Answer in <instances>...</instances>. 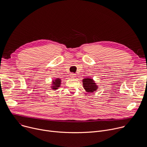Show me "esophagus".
<instances>
[{"label": "esophagus", "mask_w": 147, "mask_h": 147, "mask_svg": "<svg viewBox=\"0 0 147 147\" xmlns=\"http://www.w3.org/2000/svg\"><path fill=\"white\" fill-rule=\"evenodd\" d=\"M70 77L71 78H75L76 77V74L74 73L70 74Z\"/></svg>", "instance_id": "esophagus-1"}]
</instances>
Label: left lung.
<instances>
[{
    "label": "left lung",
    "mask_w": 147,
    "mask_h": 147,
    "mask_svg": "<svg viewBox=\"0 0 147 147\" xmlns=\"http://www.w3.org/2000/svg\"><path fill=\"white\" fill-rule=\"evenodd\" d=\"M82 82L83 88L86 92L92 93L98 88V86L97 85L95 81L91 77L83 78Z\"/></svg>",
    "instance_id": "1"
}]
</instances>
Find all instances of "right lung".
Returning <instances> with one entry per match:
<instances>
[{
    "mask_svg": "<svg viewBox=\"0 0 147 147\" xmlns=\"http://www.w3.org/2000/svg\"><path fill=\"white\" fill-rule=\"evenodd\" d=\"M61 83V80L59 78H56L55 80L53 79L52 80L51 84V88L53 90H57L59 87H60Z\"/></svg>",
    "mask_w": 147,
    "mask_h": 147,
    "instance_id": "obj_1",
    "label": "right lung"
}]
</instances>
